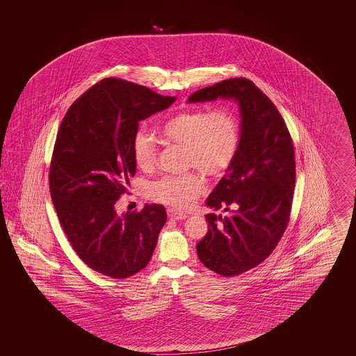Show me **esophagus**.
Returning <instances> with one entry per match:
<instances>
[{
    "label": "esophagus",
    "instance_id": "34e87169",
    "mask_svg": "<svg viewBox=\"0 0 356 356\" xmlns=\"http://www.w3.org/2000/svg\"><path fill=\"white\" fill-rule=\"evenodd\" d=\"M167 213H168V218L175 219V220H183V219L188 218L186 212H180V211H176V209H172V208L167 211Z\"/></svg>",
    "mask_w": 356,
    "mask_h": 356
}]
</instances>
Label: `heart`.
<instances>
[{
  "label": "heart",
  "mask_w": 356,
  "mask_h": 356,
  "mask_svg": "<svg viewBox=\"0 0 356 356\" xmlns=\"http://www.w3.org/2000/svg\"><path fill=\"white\" fill-rule=\"evenodd\" d=\"M163 137L172 144L183 145L184 167L200 170L209 177H221L236 160L241 131L236 115L227 108L186 109L173 113L160 125ZM137 168L151 172L157 164L159 147L144 129H137L131 143ZM205 191V179L197 170L183 175H167L151 181L145 195L154 203L184 209Z\"/></svg>",
  "instance_id": "1"
}]
</instances>
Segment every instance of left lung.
I'll use <instances>...</instances> for the list:
<instances>
[{"label": "left lung", "instance_id": "8db88e82", "mask_svg": "<svg viewBox=\"0 0 356 356\" xmlns=\"http://www.w3.org/2000/svg\"><path fill=\"white\" fill-rule=\"evenodd\" d=\"M234 97L240 106L236 160L207 199L228 215H205L208 232L197 243L200 261L231 277L263 263L287 229L296 163L286 121L273 102L244 77L224 80L189 96V102Z\"/></svg>", "mask_w": 356, "mask_h": 356}]
</instances>
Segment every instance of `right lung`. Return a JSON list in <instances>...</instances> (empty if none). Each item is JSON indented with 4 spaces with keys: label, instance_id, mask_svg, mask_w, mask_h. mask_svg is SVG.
Masks as SVG:
<instances>
[{
    "label": "right lung",
    "instance_id": "right-lung-1",
    "mask_svg": "<svg viewBox=\"0 0 356 356\" xmlns=\"http://www.w3.org/2000/svg\"><path fill=\"white\" fill-rule=\"evenodd\" d=\"M176 97L109 77L89 88L64 116L51 153L49 191L74 252L93 271L124 279L149 263L167 220L160 204L118 215L136 164L131 143L138 122Z\"/></svg>",
    "mask_w": 356,
    "mask_h": 356
}]
</instances>
